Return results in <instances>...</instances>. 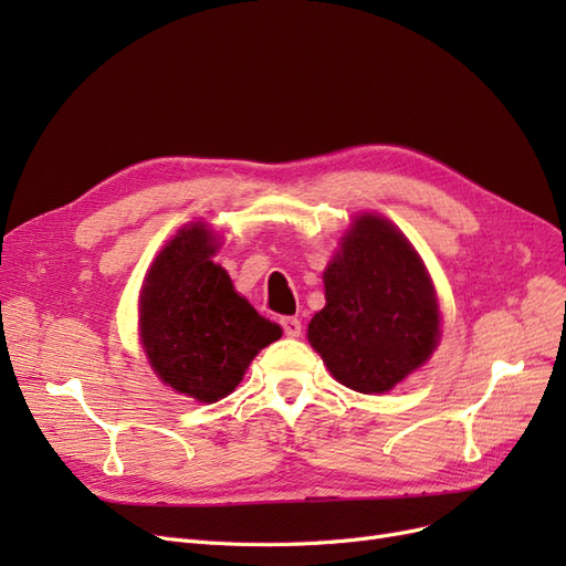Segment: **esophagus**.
I'll use <instances>...</instances> for the list:
<instances>
[{
	"label": "esophagus",
	"instance_id": "esophagus-1",
	"mask_svg": "<svg viewBox=\"0 0 566 566\" xmlns=\"http://www.w3.org/2000/svg\"><path fill=\"white\" fill-rule=\"evenodd\" d=\"M281 325H283V333H285L287 337H300V335H302V323H300V318H295V316L281 318Z\"/></svg>",
	"mask_w": 566,
	"mask_h": 566
}]
</instances>
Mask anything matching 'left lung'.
<instances>
[{
    "label": "left lung",
    "mask_w": 566,
    "mask_h": 566,
    "mask_svg": "<svg viewBox=\"0 0 566 566\" xmlns=\"http://www.w3.org/2000/svg\"><path fill=\"white\" fill-rule=\"evenodd\" d=\"M323 285L325 306L306 337L339 385L389 391L437 349L439 304L430 273L385 217L354 219L323 271Z\"/></svg>",
    "instance_id": "8db88e82"
}]
</instances>
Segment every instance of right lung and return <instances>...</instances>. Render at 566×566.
Returning <instances> with one entry per match:
<instances>
[{
    "label": "right lung",
    "instance_id": "obj_1",
    "mask_svg": "<svg viewBox=\"0 0 566 566\" xmlns=\"http://www.w3.org/2000/svg\"><path fill=\"white\" fill-rule=\"evenodd\" d=\"M219 241L202 221L177 231L150 264L139 300V335L158 378L200 403L231 394L279 323L260 316L212 262Z\"/></svg>",
    "mask_w": 566,
    "mask_h": 566
}]
</instances>
